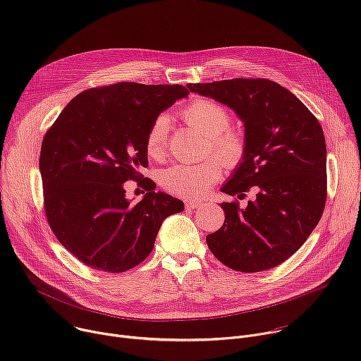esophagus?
I'll return each instance as SVG.
<instances>
[{"instance_id": "esophagus-1", "label": "esophagus", "mask_w": 361, "mask_h": 361, "mask_svg": "<svg viewBox=\"0 0 361 361\" xmlns=\"http://www.w3.org/2000/svg\"><path fill=\"white\" fill-rule=\"evenodd\" d=\"M185 207L188 210H197V209H201L202 207V202L201 201H197V200H187L185 201Z\"/></svg>"}]
</instances>
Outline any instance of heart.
<instances>
[{
	"label": "heart",
	"instance_id": "obj_1",
	"mask_svg": "<svg viewBox=\"0 0 361 361\" xmlns=\"http://www.w3.org/2000/svg\"><path fill=\"white\" fill-rule=\"evenodd\" d=\"M180 117L185 124L210 138L212 151L223 166L233 169L243 161L247 151L245 138L238 131L228 128L230 113L217 101L194 99L180 111ZM167 130L169 121L164 116L151 123L145 135V152L149 159L163 157L167 147ZM220 174L221 167L214 160L198 164H176L161 174L160 183L171 194L200 197L212 188Z\"/></svg>",
	"mask_w": 361,
	"mask_h": 361
}]
</instances>
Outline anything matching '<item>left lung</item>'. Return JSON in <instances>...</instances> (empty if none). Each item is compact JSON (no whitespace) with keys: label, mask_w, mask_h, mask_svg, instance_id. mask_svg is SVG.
Masks as SVG:
<instances>
[{"label":"left lung","mask_w":361,"mask_h":361,"mask_svg":"<svg viewBox=\"0 0 361 361\" xmlns=\"http://www.w3.org/2000/svg\"><path fill=\"white\" fill-rule=\"evenodd\" d=\"M244 123L247 151L221 191L245 207L223 202L224 224L205 237L224 266L241 273L273 269L291 257L319 224L327 198L326 140L319 120L287 88L266 78L188 84Z\"/></svg>","instance_id":"8db88e82"}]
</instances>
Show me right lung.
Masks as SVG:
<instances>
[{
  "mask_svg": "<svg viewBox=\"0 0 361 361\" xmlns=\"http://www.w3.org/2000/svg\"><path fill=\"white\" fill-rule=\"evenodd\" d=\"M183 85L118 82L80 92L45 133L39 173L44 212L57 240L85 266L124 273L154 248L163 221L184 210L181 200L142 180L145 135ZM142 180L147 192L131 204L123 183Z\"/></svg>",
  "mask_w": 361,
  "mask_h": 361,
  "instance_id": "1",
  "label": "right lung"
}]
</instances>
